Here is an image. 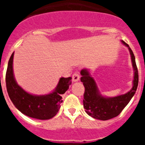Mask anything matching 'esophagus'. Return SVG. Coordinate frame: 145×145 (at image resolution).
Listing matches in <instances>:
<instances>
[{
    "label": "esophagus",
    "mask_w": 145,
    "mask_h": 145,
    "mask_svg": "<svg viewBox=\"0 0 145 145\" xmlns=\"http://www.w3.org/2000/svg\"><path fill=\"white\" fill-rule=\"evenodd\" d=\"M79 80H80V75L78 72H75L72 75V81L78 82Z\"/></svg>",
    "instance_id": "1"
}]
</instances>
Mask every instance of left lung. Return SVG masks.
Listing matches in <instances>:
<instances>
[{"mask_svg": "<svg viewBox=\"0 0 145 145\" xmlns=\"http://www.w3.org/2000/svg\"><path fill=\"white\" fill-rule=\"evenodd\" d=\"M121 43L128 47L130 52L131 63L134 69V80L133 86L127 93L116 96V97H105L99 90L95 80L91 75L88 69H83L80 71V81L85 87L84 99V107L88 116L95 119L107 120L116 117L121 112L124 107L127 105L135 94L139 83V75L135 61V57L132 50L129 45L123 40Z\"/></svg>", "mask_w": 145, "mask_h": 145, "instance_id": "left-lung-1", "label": "left lung"}]
</instances>
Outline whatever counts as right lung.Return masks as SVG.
Returning <instances> with one entry per match:
<instances>
[{
	"mask_svg": "<svg viewBox=\"0 0 145 145\" xmlns=\"http://www.w3.org/2000/svg\"><path fill=\"white\" fill-rule=\"evenodd\" d=\"M13 52L8 63L6 83L8 94L14 105L28 117L39 120H48L54 117L62 102L61 95L72 84V78H60L54 90L48 94L35 95L25 91L15 80L13 70Z\"/></svg>",
	"mask_w": 145,
	"mask_h": 145,
	"instance_id": "right-lung-1",
	"label": "right lung"
}]
</instances>
